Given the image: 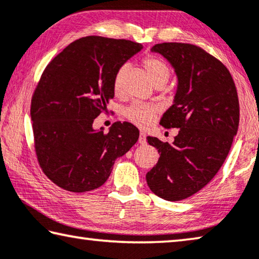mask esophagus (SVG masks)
<instances>
[{
  "label": "esophagus",
  "instance_id": "1",
  "mask_svg": "<svg viewBox=\"0 0 259 259\" xmlns=\"http://www.w3.org/2000/svg\"><path fill=\"white\" fill-rule=\"evenodd\" d=\"M138 142H139V144H145V143H146V134L143 133V131L141 134H139Z\"/></svg>",
  "mask_w": 259,
  "mask_h": 259
}]
</instances>
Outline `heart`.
Masks as SVG:
<instances>
[{"label":"heart","instance_id":"obj_1","mask_svg":"<svg viewBox=\"0 0 259 259\" xmlns=\"http://www.w3.org/2000/svg\"><path fill=\"white\" fill-rule=\"evenodd\" d=\"M145 70L154 86L160 83H167L169 80L171 71L170 68L158 57L147 56L143 61ZM125 67L117 69L113 78V91L115 94L123 92V78H124ZM155 115V108L153 106L135 102L125 110V116L138 126H147L153 121Z\"/></svg>","mask_w":259,"mask_h":259}]
</instances>
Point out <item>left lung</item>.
I'll list each match as a JSON object with an SVG mask.
<instances>
[{
    "label": "left lung",
    "instance_id": "8db88e82",
    "mask_svg": "<svg viewBox=\"0 0 259 259\" xmlns=\"http://www.w3.org/2000/svg\"><path fill=\"white\" fill-rule=\"evenodd\" d=\"M151 51L170 63L179 81L160 124L180 130L173 144L147 137L160 158L146 182L160 198L176 202L198 192L223 166L239 128V98L228 69L200 47L163 42Z\"/></svg>",
    "mask_w": 259,
    "mask_h": 259
}]
</instances>
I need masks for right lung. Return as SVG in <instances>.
<instances>
[{"label":"right lung","instance_id":"right-lung-1","mask_svg":"<svg viewBox=\"0 0 259 259\" xmlns=\"http://www.w3.org/2000/svg\"><path fill=\"white\" fill-rule=\"evenodd\" d=\"M141 44L90 35L73 41L51 61L31 102L36 157L56 186L72 192L101 187L115 160L139 137L129 122H115L107 134L93 121L114 98L113 78Z\"/></svg>","mask_w":259,"mask_h":259}]
</instances>
